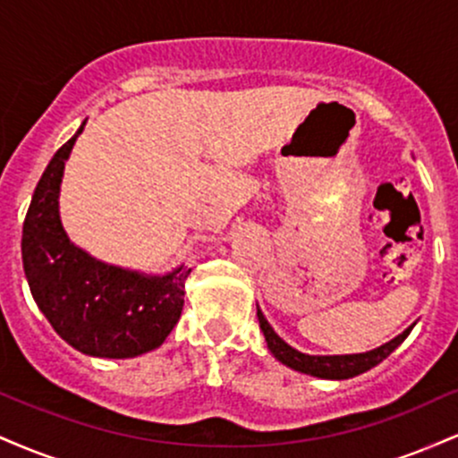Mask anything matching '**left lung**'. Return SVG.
<instances>
[{"instance_id":"8db88e82","label":"left lung","mask_w":458,"mask_h":458,"mask_svg":"<svg viewBox=\"0 0 458 458\" xmlns=\"http://www.w3.org/2000/svg\"><path fill=\"white\" fill-rule=\"evenodd\" d=\"M259 323H260V329L262 334H265V340H267V346H269V351L276 357L277 361H282L284 366L293 368V370H299L303 372V375H312V377H318V379H351V377H357L361 375V372L370 370V368H375L377 364H381L383 360H386L387 355L392 353L394 349H398L401 343L404 338L409 335V331L413 329L407 327L403 331V334H398L396 338H392L390 343L377 346V349L372 351H366V353H353V355H306L301 353V351L293 349L291 344H286L280 335L273 331V327L269 325V320L265 318V314L260 312L259 308Z\"/></svg>"}]
</instances>
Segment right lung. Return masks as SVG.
<instances>
[{"mask_svg": "<svg viewBox=\"0 0 458 458\" xmlns=\"http://www.w3.org/2000/svg\"><path fill=\"white\" fill-rule=\"evenodd\" d=\"M83 124L34 189L21 239L23 271L36 306L62 340L86 355L127 360L161 346L174 329L191 269L181 265L165 276H146L71 243L60 219V185Z\"/></svg>", "mask_w": 458, "mask_h": 458, "instance_id": "1", "label": "right lung"}]
</instances>
